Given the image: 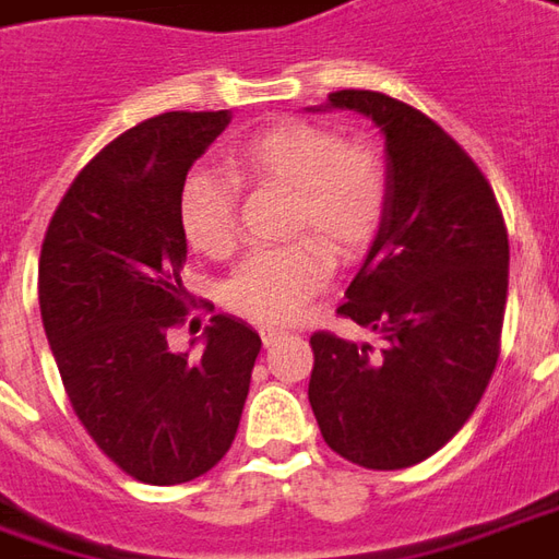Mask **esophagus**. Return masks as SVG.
<instances>
[{"mask_svg":"<svg viewBox=\"0 0 559 559\" xmlns=\"http://www.w3.org/2000/svg\"><path fill=\"white\" fill-rule=\"evenodd\" d=\"M283 334H286L283 329H261V341H264V346H273Z\"/></svg>","mask_w":559,"mask_h":559,"instance_id":"esophagus-1","label":"esophagus"}]
</instances>
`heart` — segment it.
<instances>
[{
    "instance_id": "obj_1",
    "label": "heart",
    "mask_w": 559,
    "mask_h": 559,
    "mask_svg": "<svg viewBox=\"0 0 559 559\" xmlns=\"http://www.w3.org/2000/svg\"><path fill=\"white\" fill-rule=\"evenodd\" d=\"M237 182L288 191L286 234L301 240L261 249L230 276L228 304L261 325H283L331 280L334 255H359L374 240L386 200V164L371 145L344 142L334 130L286 121L242 140L228 155V176L194 169L179 191V225L200 255L237 249Z\"/></svg>"
}]
</instances>
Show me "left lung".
<instances>
[{
	"label": "left lung",
	"mask_w": 559,
	"mask_h": 559,
	"mask_svg": "<svg viewBox=\"0 0 559 559\" xmlns=\"http://www.w3.org/2000/svg\"><path fill=\"white\" fill-rule=\"evenodd\" d=\"M383 133L390 200L337 313L383 346L317 331L310 407L334 453L377 472L429 460L490 383L508 298V230L490 182L432 118L377 91H337ZM317 109V111H322Z\"/></svg>",
	"instance_id": "left-lung-1"
}]
</instances>
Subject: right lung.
I'll list each match as a JSON object with an SVG mask.
<instances>
[{"label": "right lung", "instance_id": "right-lung-1", "mask_svg": "<svg viewBox=\"0 0 559 559\" xmlns=\"http://www.w3.org/2000/svg\"><path fill=\"white\" fill-rule=\"evenodd\" d=\"M230 111H167L81 169L38 258V307L69 402L96 448L155 487L206 475L237 435L261 337L213 317L203 353H173L188 313L179 191Z\"/></svg>", "mask_w": 559, "mask_h": 559}]
</instances>
